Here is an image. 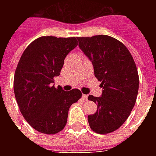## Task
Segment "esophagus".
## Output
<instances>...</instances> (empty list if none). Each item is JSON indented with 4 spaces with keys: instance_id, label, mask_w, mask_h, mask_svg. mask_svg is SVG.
<instances>
[{
    "instance_id": "esophagus-1",
    "label": "esophagus",
    "mask_w": 156,
    "mask_h": 156,
    "mask_svg": "<svg viewBox=\"0 0 156 156\" xmlns=\"http://www.w3.org/2000/svg\"><path fill=\"white\" fill-rule=\"evenodd\" d=\"M82 98H83V100H88V95L83 94L82 95Z\"/></svg>"
}]
</instances>
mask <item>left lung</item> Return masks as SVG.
<instances>
[{
    "label": "left lung",
    "mask_w": 156,
    "mask_h": 156,
    "mask_svg": "<svg viewBox=\"0 0 156 156\" xmlns=\"http://www.w3.org/2000/svg\"><path fill=\"white\" fill-rule=\"evenodd\" d=\"M78 46L94 65L101 82V97L89 95L97 111L88 116L89 126L97 134L114 132L126 121L139 90V74L134 58L121 41L107 35L79 37Z\"/></svg>",
    "instance_id": "obj_1"
}]
</instances>
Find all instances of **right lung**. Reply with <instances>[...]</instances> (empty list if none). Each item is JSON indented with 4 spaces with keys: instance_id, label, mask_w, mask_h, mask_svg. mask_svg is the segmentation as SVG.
Returning a JSON list of instances; mask_svg holds the SVG:
<instances>
[{
    "instance_id": "1",
    "label": "right lung",
    "mask_w": 156,
    "mask_h": 156,
    "mask_svg": "<svg viewBox=\"0 0 156 156\" xmlns=\"http://www.w3.org/2000/svg\"><path fill=\"white\" fill-rule=\"evenodd\" d=\"M78 45L77 37H41L23 51L14 75V93L26 120L40 133L54 134L64 129L69 108L81 98L79 89L55 88L66 56Z\"/></svg>"
}]
</instances>
